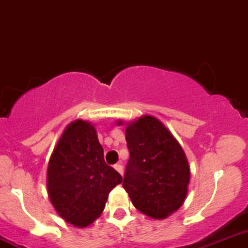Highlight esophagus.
I'll use <instances>...</instances> for the list:
<instances>
[{"label":"esophagus","instance_id":"1","mask_svg":"<svg viewBox=\"0 0 248 248\" xmlns=\"http://www.w3.org/2000/svg\"><path fill=\"white\" fill-rule=\"evenodd\" d=\"M114 168H115V170H116V171H119L120 174H121V175H124V168H122V166H121V164H115V166H114Z\"/></svg>","mask_w":248,"mask_h":248}]
</instances>
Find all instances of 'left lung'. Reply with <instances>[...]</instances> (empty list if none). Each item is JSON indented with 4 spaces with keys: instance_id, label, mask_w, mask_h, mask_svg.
I'll use <instances>...</instances> for the list:
<instances>
[{
    "instance_id": "left-lung-1",
    "label": "left lung",
    "mask_w": 248,
    "mask_h": 248,
    "mask_svg": "<svg viewBox=\"0 0 248 248\" xmlns=\"http://www.w3.org/2000/svg\"><path fill=\"white\" fill-rule=\"evenodd\" d=\"M124 127L129 158L124 188L141 214L164 219L187 198L191 169L184 149L171 132L151 115L134 121L117 120Z\"/></svg>"
}]
</instances>
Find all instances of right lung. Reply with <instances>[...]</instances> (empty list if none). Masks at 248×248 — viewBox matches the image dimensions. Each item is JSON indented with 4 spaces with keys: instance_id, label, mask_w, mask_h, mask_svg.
Masks as SVG:
<instances>
[{
    "instance_id": "1",
    "label": "right lung",
    "mask_w": 248,
    "mask_h": 248,
    "mask_svg": "<svg viewBox=\"0 0 248 248\" xmlns=\"http://www.w3.org/2000/svg\"><path fill=\"white\" fill-rule=\"evenodd\" d=\"M122 176L104 162L94 124L71 122L50 156L47 196L59 216L77 228H86L102 215L110 191Z\"/></svg>"
}]
</instances>
